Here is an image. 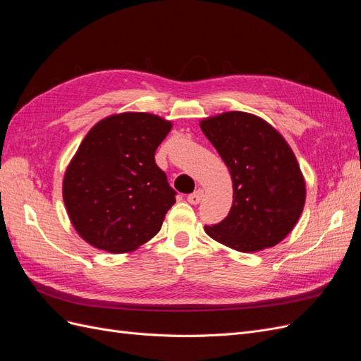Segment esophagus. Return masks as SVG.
Masks as SVG:
<instances>
[{
    "label": "esophagus",
    "instance_id": "1",
    "mask_svg": "<svg viewBox=\"0 0 361 361\" xmlns=\"http://www.w3.org/2000/svg\"><path fill=\"white\" fill-rule=\"evenodd\" d=\"M202 197H203V190H195L194 192H191V194H188V197H187V200L191 203V204H199L200 202H202Z\"/></svg>",
    "mask_w": 361,
    "mask_h": 361
}]
</instances>
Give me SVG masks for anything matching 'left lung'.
<instances>
[{"label": "left lung", "mask_w": 361, "mask_h": 361, "mask_svg": "<svg viewBox=\"0 0 361 361\" xmlns=\"http://www.w3.org/2000/svg\"><path fill=\"white\" fill-rule=\"evenodd\" d=\"M231 171L233 204L223 221L204 226L215 241L238 251L274 247L297 224L305 185L293 152L265 120L231 111L200 123Z\"/></svg>", "instance_id": "1"}]
</instances>
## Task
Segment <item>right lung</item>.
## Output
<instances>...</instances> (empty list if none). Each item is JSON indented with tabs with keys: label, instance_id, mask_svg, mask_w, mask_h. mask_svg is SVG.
<instances>
[{
	"label": "right lung",
	"instance_id": "right-lung-1",
	"mask_svg": "<svg viewBox=\"0 0 361 361\" xmlns=\"http://www.w3.org/2000/svg\"><path fill=\"white\" fill-rule=\"evenodd\" d=\"M171 123L147 113L106 117L85 135L63 180V200L80 236L126 253L154 238L176 202L155 162Z\"/></svg>",
	"mask_w": 361,
	"mask_h": 361
}]
</instances>
